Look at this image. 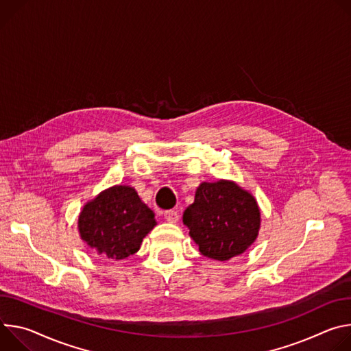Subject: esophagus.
Masks as SVG:
<instances>
[{"mask_svg":"<svg viewBox=\"0 0 351 351\" xmlns=\"http://www.w3.org/2000/svg\"><path fill=\"white\" fill-rule=\"evenodd\" d=\"M165 219L169 223H177L178 219H180V215L177 213V210H166L165 212Z\"/></svg>","mask_w":351,"mask_h":351,"instance_id":"34e87169","label":"esophagus"}]
</instances>
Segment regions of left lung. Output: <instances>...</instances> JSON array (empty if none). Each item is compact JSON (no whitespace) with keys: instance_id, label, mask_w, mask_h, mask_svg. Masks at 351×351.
I'll return each instance as SVG.
<instances>
[{"instance_id":"obj_1","label":"left lung","mask_w":351,"mask_h":351,"mask_svg":"<svg viewBox=\"0 0 351 351\" xmlns=\"http://www.w3.org/2000/svg\"><path fill=\"white\" fill-rule=\"evenodd\" d=\"M182 221L202 255L228 261L256 240L261 212L251 192L234 181L219 180L197 188L195 201L185 209Z\"/></svg>"}]
</instances>
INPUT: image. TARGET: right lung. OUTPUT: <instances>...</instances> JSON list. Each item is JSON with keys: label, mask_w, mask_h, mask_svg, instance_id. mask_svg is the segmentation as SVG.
Instances as JSON below:
<instances>
[{"label": "right lung", "mask_w": 351, "mask_h": 351, "mask_svg": "<svg viewBox=\"0 0 351 351\" xmlns=\"http://www.w3.org/2000/svg\"><path fill=\"white\" fill-rule=\"evenodd\" d=\"M154 226L153 210L128 185L101 191L82 208L77 219L81 239L99 255L115 261L138 252Z\"/></svg>", "instance_id": "add662e5"}]
</instances>
